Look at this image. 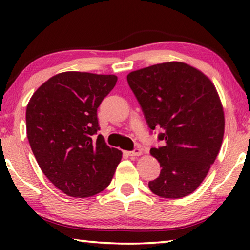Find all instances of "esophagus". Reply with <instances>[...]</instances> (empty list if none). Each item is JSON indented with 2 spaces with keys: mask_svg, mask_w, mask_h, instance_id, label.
<instances>
[{
  "mask_svg": "<svg viewBox=\"0 0 250 250\" xmlns=\"http://www.w3.org/2000/svg\"><path fill=\"white\" fill-rule=\"evenodd\" d=\"M128 154H129L130 156H139V155H141V154H142V150H141V147H139V146L134 147V149H133L132 151L128 152Z\"/></svg>",
  "mask_w": 250,
  "mask_h": 250,
  "instance_id": "obj_1",
  "label": "esophagus"
}]
</instances>
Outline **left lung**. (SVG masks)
Segmentation results:
<instances>
[{
	"label": "left lung",
	"mask_w": 250,
	"mask_h": 250,
	"mask_svg": "<svg viewBox=\"0 0 250 250\" xmlns=\"http://www.w3.org/2000/svg\"><path fill=\"white\" fill-rule=\"evenodd\" d=\"M128 83L151 129H161L151 154L162 170L149 188L156 195L180 198L205 179L224 137L223 107L214 84L184 62L156 64L130 73Z\"/></svg>",
	"instance_id": "obj_1"
}]
</instances>
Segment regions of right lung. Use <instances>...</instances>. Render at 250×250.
I'll use <instances>...</instances> for the list:
<instances>
[{"label":"right lung","mask_w":250,"mask_h":250,"mask_svg":"<svg viewBox=\"0 0 250 250\" xmlns=\"http://www.w3.org/2000/svg\"><path fill=\"white\" fill-rule=\"evenodd\" d=\"M117 79L66 71L42 84L27 104L33 153L46 177L68 196L89 197L104 191L121 161V151L97 135V110Z\"/></svg>","instance_id":"1"}]
</instances>
